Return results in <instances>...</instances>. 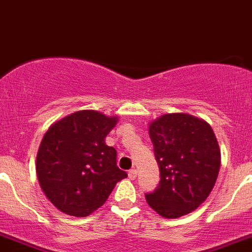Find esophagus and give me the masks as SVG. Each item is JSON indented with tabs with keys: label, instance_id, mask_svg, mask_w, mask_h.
<instances>
[{
	"label": "esophagus",
	"instance_id": "obj_1",
	"mask_svg": "<svg viewBox=\"0 0 252 252\" xmlns=\"http://www.w3.org/2000/svg\"><path fill=\"white\" fill-rule=\"evenodd\" d=\"M137 174H138V172H137V169H129L128 171V177L129 178H130V180H135V178H137Z\"/></svg>",
	"mask_w": 252,
	"mask_h": 252
}]
</instances>
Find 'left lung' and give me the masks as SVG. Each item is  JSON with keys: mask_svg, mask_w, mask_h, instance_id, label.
Masks as SVG:
<instances>
[{"mask_svg": "<svg viewBox=\"0 0 252 252\" xmlns=\"http://www.w3.org/2000/svg\"><path fill=\"white\" fill-rule=\"evenodd\" d=\"M160 181L146 193L148 205L165 219L196 210L211 193L220 171L216 135L202 119L189 114H164L149 126Z\"/></svg>", "mask_w": 252, "mask_h": 252, "instance_id": "obj_1", "label": "left lung"}]
</instances>
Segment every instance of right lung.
<instances>
[{
	"instance_id": "obj_1",
	"label": "right lung",
	"mask_w": 252,
	"mask_h": 252,
	"mask_svg": "<svg viewBox=\"0 0 252 252\" xmlns=\"http://www.w3.org/2000/svg\"><path fill=\"white\" fill-rule=\"evenodd\" d=\"M117 117L95 110L72 113L50 126L36 158L42 191L56 208L76 217L104 205L126 172L118 168L117 151L105 137Z\"/></svg>"
}]
</instances>
